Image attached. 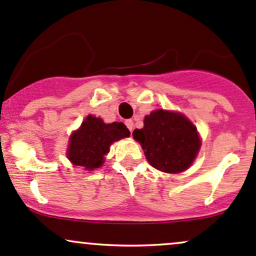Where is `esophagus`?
Returning <instances> with one entry per match:
<instances>
[{"label": "esophagus", "instance_id": "1", "mask_svg": "<svg viewBox=\"0 0 256 256\" xmlns=\"http://www.w3.org/2000/svg\"><path fill=\"white\" fill-rule=\"evenodd\" d=\"M125 124H126V126H128V130H130V132H132V130H134V122H132V120H131V119L126 120Z\"/></svg>", "mask_w": 256, "mask_h": 256}]
</instances>
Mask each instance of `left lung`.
<instances>
[{"label":"left lung","mask_w":256,"mask_h":256,"mask_svg":"<svg viewBox=\"0 0 256 256\" xmlns=\"http://www.w3.org/2000/svg\"><path fill=\"white\" fill-rule=\"evenodd\" d=\"M132 136L152 166L170 174L188 169L200 147L194 125L184 115L162 109L147 115L143 128H136Z\"/></svg>","instance_id":"8db88e82"}]
</instances>
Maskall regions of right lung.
<instances>
[{
    "mask_svg": "<svg viewBox=\"0 0 256 256\" xmlns=\"http://www.w3.org/2000/svg\"><path fill=\"white\" fill-rule=\"evenodd\" d=\"M128 136L130 131L122 122L104 124L100 118L88 115L70 137L68 158L86 170L97 169L104 162L112 143Z\"/></svg>",
    "mask_w": 256,
    "mask_h": 256,
    "instance_id": "right-lung-1",
    "label": "right lung"
}]
</instances>
